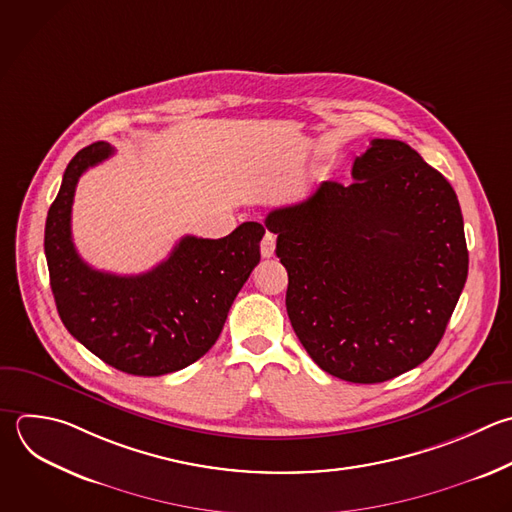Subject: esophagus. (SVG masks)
<instances>
[{
    "instance_id": "obj_1",
    "label": "esophagus",
    "mask_w": 512,
    "mask_h": 512,
    "mask_svg": "<svg viewBox=\"0 0 512 512\" xmlns=\"http://www.w3.org/2000/svg\"><path fill=\"white\" fill-rule=\"evenodd\" d=\"M260 250H262L264 258H272L274 252H276V236L274 234H266L262 244H260Z\"/></svg>"
}]
</instances>
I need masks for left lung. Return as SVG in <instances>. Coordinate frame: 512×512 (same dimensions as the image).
<instances>
[{"label":"left lung","mask_w":512,"mask_h":512,"mask_svg":"<svg viewBox=\"0 0 512 512\" xmlns=\"http://www.w3.org/2000/svg\"><path fill=\"white\" fill-rule=\"evenodd\" d=\"M350 186L322 182L272 210L288 270L286 310L328 374L374 384L424 362L438 346L468 274L458 198L400 140H372Z\"/></svg>","instance_id":"left-lung-1"}]
</instances>
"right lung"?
Returning a JSON list of instances; mask_svg holds the SVG:
<instances>
[{
    "label": "right lung",
    "mask_w": 512,
    "mask_h": 512,
    "mask_svg": "<svg viewBox=\"0 0 512 512\" xmlns=\"http://www.w3.org/2000/svg\"><path fill=\"white\" fill-rule=\"evenodd\" d=\"M112 154L106 142L80 150L50 206L44 248L56 306L68 332L106 364L134 376L176 372L218 340L260 262L266 230L244 222L218 240L184 236L162 264L138 276L94 270L72 242V204L80 176Z\"/></svg>",
    "instance_id": "add662e5"
}]
</instances>
